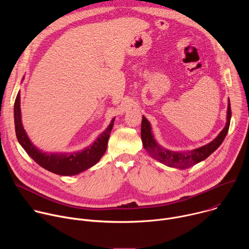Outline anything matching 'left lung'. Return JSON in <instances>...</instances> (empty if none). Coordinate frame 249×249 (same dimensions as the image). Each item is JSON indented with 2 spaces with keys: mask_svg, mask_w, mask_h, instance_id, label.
Returning <instances> with one entry per match:
<instances>
[{
  "mask_svg": "<svg viewBox=\"0 0 249 249\" xmlns=\"http://www.w3.org/2000/svg\"><path fill=\"white\" fill-rule=\"evenodd\" d=\"M231 117V103L229 100L228 110H227V123L224 129L220 132V134L214 140L211 141L209 144L204 145L200 148H197L191 151L177 152V151L167 150L158 143L153 135L151 123L143 115L142 125H141L142 142H143V146L146 149V151L155 160L170 167L185 169L206 160L210 155H212L221 146V144L223 143V141L225 140L228 134Z\"/></svg>",
  "mask_w": 249,
  "mask_h": 249,
  "instance_id": "left-lung-1",
  "label": "left lung"
}]
</instances>
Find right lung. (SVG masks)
Listing matches in <instances>:
<instances>
[{"instance_id": "obj_1", "label": "right lung", "mask_w": 249, "mask_h": 249, "mask_svg": "<svg viewBox=\"0 0 249 249\" xmlns=\"http://www.w3.org/2000/svg\"><path fill=\"white\" fill-rule=\"evenodd\" d=\"M23 80V79H22ZM16 134L18 143L27 153V155L41 167L63 176H70L79 174L89 167L96 164L104 155L107 142L112 130L114 119L113 118L104 132L89 147L71 153H51L44 152L39 148L35 147L28 138L22 122L20 111V92L18 91L14 107Z\"/></svg>"}]
</instances>
